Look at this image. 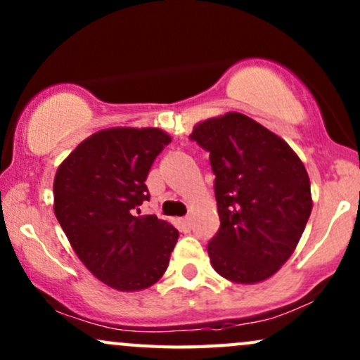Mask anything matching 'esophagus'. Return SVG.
Wrapping results in <instances>:
<instances>
[{
  "label": "esophagus",
  "mask_w": 360,
  "mask_h": 360,
  "mask_svg": "<svg viewBox=\"0 0 360 360\" xmlns=\"http://www.w3.org/2000/svg\"><path fill=\"white\" fill-rule=\"evenodd\" d=\"M179 223H181V226H183L184 232H189V230H191V218H189V217L181 218Z\"/></svg>",
  "instance_id": "1"
}]
</instances>
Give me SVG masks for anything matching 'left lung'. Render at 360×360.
Segmentation results:
<instances>
[{"mask_svg": "<svg viewBox=\"0 0 360 360\" xmlns=\"http://www.w3.org/2000/svg\"><path fill=\"white\" fill-rule=\"evenodd\" d=\"M191 139L210 152L217 176L213 269L237 284L269 279L291 257L311 213L307 169L283 139L237 111L196 123Z\"/></svg>", "mask_w": 360, "mask_h": 360, "instance_id": "left-lung-1", "label": "left lung"}]
</instances>
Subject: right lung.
Segmentation results:
<instances>
[{
    "mask_svg": "<svg viewBox=\"0 0 360 360\" xmlns=\"http://www.w3.org/2000/svg\"><path fill=\"white\" fill-rule=\"evenodd\" d=\"M171 142L160 128L115 127L93 134L64 159L53 179V213L94 278L118 291L150 288L164 276L179 232L155 214L146 179Z\"/></svg>",
    "mask_w": 360,
    "mask_h": 360,
    "instance_id": "obj_1",
    "label": "right lung"
}]
</instances>
